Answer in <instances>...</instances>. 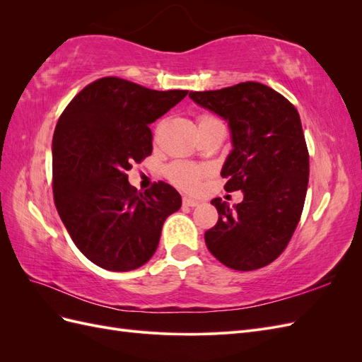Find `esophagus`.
Masks as SVG:
<instances>
[{
    "label": "esophagus",
    "instance_id": "obj_1",
    "mask_svg": "<svg viewBox=\"0 0 362 362\" xmlns=\"http://www.w3.org/2000/svg\"><path fill=\"white\" fill-rule=\"evenodd\" d=\"M182 205L184 206H198L199 205V202L198 201H196V199H192V198H187V196H184V198H182Z\"/></svg>",
    "mask_w": 362,
    "mask_h": 362
}]
</instances>
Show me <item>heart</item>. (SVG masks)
Returning <instances> with one entry per match:
<instances>
[{"mask_svg":"<svg viewBox=\"0 0 362 362\" xmlns=\"http://www.w3.org/2000/svg\"><path fill=\"white\" fill-rule=\"evenodd\" d=\"M213 122H218L217 119H214L213 116H201L199 117V127L213 124ZM169 180L178 185V187L184 189V190H194L198 187L199 180L202 177V169L194 166V164L190 163H182V161H177L172 163L170 166L166 170Z\"/></svg>","mask_w":362,"mask_h":362,"instance_id":"obj_1","label":"heart"}]
</instances>
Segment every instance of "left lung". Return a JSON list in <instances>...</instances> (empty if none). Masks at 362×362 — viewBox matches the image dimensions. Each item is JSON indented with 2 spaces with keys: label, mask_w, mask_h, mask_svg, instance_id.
I'll return each mask as SVG.
<instances>
[{
  "label": "left lung",
  "mask_w": 362,
  "mask_h": 362,
  "mask_svg": "<svg viewBox=\"0 0 362 362\" xmlns=\"http://www.w3.org/2000/svg\"><path fill=\"white\" fill-rule=\"evenodd\" d=\"M189 96L228 122L233 149L221 175L226 192H243L233 206L211 201L218 221L205 233L206 247L234 270L264 267L286 249L303 210L310 157L299 113L281 93L254 81Z\"/></svg>",
  "instance_id": "1"
}]
</instances>
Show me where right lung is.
I'll return each instance as SVG.
<instances>
[{
    "mask_svg": "<svg viewBox=\"0 0 362 362\" xmlns=\"http://www.w3.org/2000/svg\"><path fill=\"white\" fill-rule=\"evenodd\" d=\"M187 90H151L116 76L86 86L52 137V190L62 222L93 264L112 272L144 266L166 218L181 208L172 185L137 192L127 170L152 152L149 124Z\"/></svg>",
    "mask_w": 362,
    "mask_h": 362,
    "instance_id": "add662e5",
    "label": "right lung"
}]
</instances>
